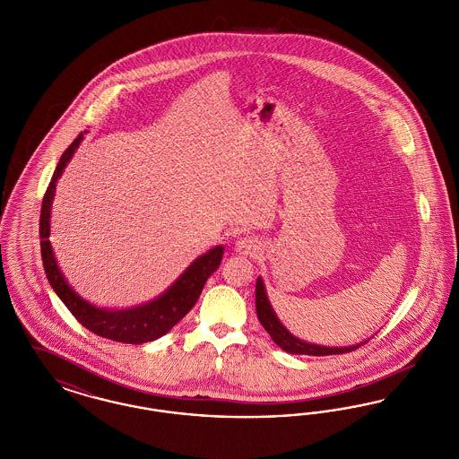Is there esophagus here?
Here are the masks:
<instances>
[{"mask_svg": "<svg viewBox=\"0 0 459 459\" xmlns=\"http://www.w3.org/2000/svg\"><path fill=\"white\" fill-rule=\"evenodd\" d=\"M236 253L242 256H249V258H256L258 255H262V242L256 238L251 236H244L236 242Z\"/></svg>", "mask_w": 459, "mask_h": 459, "instance_id": "34e87169", "label": "esophagus"}]
</instances>
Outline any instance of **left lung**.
Returning <instances> with one entry per match:
<instances>
[{"mask_svg":"<svg viewBox=\"0 0 459 459\" xmlns=\"http://www.w3.org/2000/svg\"><path fill=\"white\" fill-rule=\"evenodd\" d=\"M256 315H258V320H260L263 328L273 339V342L289 354H307V356L342 354V352H350V351L363 346L365 342H368V341H363V342H358V344H352V346H344V348L342 346L341 348H330V346H320V344H311V342L301 341L299 337L290 333L284 327V324L279 320L277 313L273 311V307L270 305V299L266 296L262 277H258V281H256Z\"/></svg>","mask_w":459,"mask_h":459,"instance_id":"left-lung-1","label":"left lung"}]
</instances>
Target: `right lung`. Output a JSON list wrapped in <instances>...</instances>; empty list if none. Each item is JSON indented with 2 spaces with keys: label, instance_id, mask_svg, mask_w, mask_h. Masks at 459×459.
Listing matches in <instances>:
<instances>
[{
  "label": "right lung",
  "instance_id": "right-lung-1",
  "mask_svg": "<svg viewBox=\"0 0 459 459\" xmlns=\"http://www.w3.org/2000/svg\"><path fill=\"white\" fill-rule=\"evenodd\" d=\"M84 134L81 132L74 143L62 154L48 191L43 197L41 220H39V238H41V256H43L44 272L56 292V296L64 301L68 311L92 333L105 337L109 341L124 342V344H144L160 339L165 335L175 324H178L196 305L197 298L206 284L208 277L217 272L223 256V246H217L208 253L201 255L191 263L184 273L170 285L163 294H160L153 301L144 305L126 307V309H108L91 305L84 298H81L75 289L66 282L58 262L55 258L51 242H49V219H51V204L56 191V180L62 177L68 161L72 160L77 148L81 146Z\"/></svg>",
  "mask_w": 459,
  "mask_h": 459
}]
</instances>
